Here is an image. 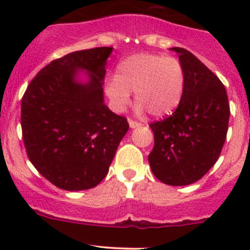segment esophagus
I'll use <instances>...</instances> for the list:
<instances>
[{
	"label": "esophagus",
	"instance_id": "obj_1",
	"mask_svg": "<svg viewBox=\"0 0 250 250\" xmlns=\"http://www.w3.org/2000/svg\"><path fill=\"white\" fill-rule=\"evenodd\" d=\"M141 123L137 122V121H133V120H129V127L130 128H138V127H141Z\"/></svg>",
	"mask_w": 250,
	"mask_h": 250
}]
</instances>
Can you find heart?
<instances>
[{"label": "heart", "instance_id": "b5f03b06", "mask_svg": "<svg viewBox=\"0 0 250 250\" xmlns=\"http://www.w3.org/2000/svg\"><path fill=\"white\" fill-rule=\"evenodd\" d=\"M185 88V70L178 59L158 54H134L120 62L117 75L106 82V94L116 111L130 103V92L140 112L156 117L168 115L180 103Z\"/></svg>", "mask_w": 250, "mask_h": 250}]
</instances>
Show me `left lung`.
Listing matches in <instances>:
<instances>
[{
	"instance_id": "obj_1",
	"label": "left lung",
	"mask_w": 250,
	"mask_h": 250,
	"mask_svg": "<svg viewBox=\"0 0 250 250\" xmlns=\"http://www.w3.org/2000/svg\"><path fill=\"white\" fill-rule=\"evenodd\" d=\"M185 88L169 117L150 125L155 146L148 155L153 175L172 186L196 183L215 165L223 150L230 118L226 89L192 53L180 47Z\"/></svg>"
}]
</instances>
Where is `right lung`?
<instances>
[{
    "mask_svg": "<svg viewBox=\"0 0 250 250\" xmlns=\"http://www.w3.org/2000/svg\"><path fill=\"white\" fill-rule=\"evenodd\" d=\"M112 47L72 52L53 60L21 100L22 139L29 160L57 188L88 190L106 176L127 120L104 103Z\"/></svg>",
    "mask_w": 250,
    "mask_h": 250,
    "instance_id": "right-lung-1",
    "label": "right lung"
}]
</instances>
